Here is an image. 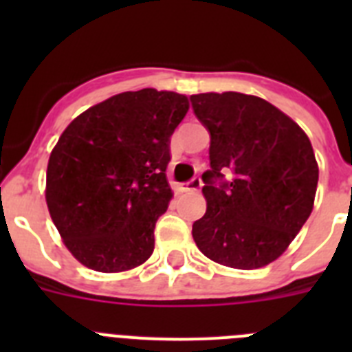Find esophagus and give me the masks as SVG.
Here are the masks:
<instances>
[{"instance_id": "34e87169", "label": "esophagus", "mask_w": 352, "mask_h": 352, "mask_svg": "<svg viewBox=\"0 0 352 352\" xmlns=\"http://www.w3.org/2000/svg\"><path fill=\"white\" fill-rule=\"evenodd\" d=\"M201 186H203V179L199 178V176H194L190 182L182 183V185H179V190H182V192H195V190H199Z\"/></svg>"}]
</instances>
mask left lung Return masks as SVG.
<instances>
[{
  "label": "left lung",
  "mask_w": 352,
  "mask_h": 352,
  "mask_svg": "<svg viewBox=\"0 0 352 352\" xmlns=\"http://www.w3.org/2000/svg\"><path fill=\"white\" fill-rule=\"evenodd\" d=\"M190 102L211 138V169L203 174L208 208L192 226L195 245L229 268L266 266L312 213L319 179L312 144L259 96L201 93Z\"/></svg>",
  "instance_id": "obj_1"
}]
</instances>
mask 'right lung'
<instances>
[{
	"instance_id": "add662e5",
	"label": "right lung",
	"mask_w": 352,
	"mask_h": 352,
	"mask_svg": "<svg viewBox=\"0 0 352 352\" xmlns=\"http://www.w3.org/2000/svg\"><path fill=\"white\" fill-rule=\"evenodd\" d=\"M185 95L144 88L114 95L72 121L47 166L49 213L72 256L95 272L144 263L173 192L170 135Z\"/></svg>"
}]
</instances>
